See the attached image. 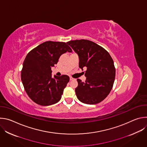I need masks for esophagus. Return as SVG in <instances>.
Segmentation results:
<instances>
[{
  "label": "esophagus",
  "instance_id": "1",
  "mask_svg": "<svg viewBox=\"0 0 147 147\" xmlns=\"http://www.w3.org/2000/svg\"><path fill=\"white\" fill-rule=\"evenodd\" d=\"M73 80H74V78H73V77H70V81Z\"/></svg>",
  "mask_w": 147,
  "mask_h": 147
}]
</instances>
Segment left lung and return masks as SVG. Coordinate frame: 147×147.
Instances as JSON below:
<instances>
[{
  "mask_svg": "<svg viewBox=\"0 0 147 147\" xmlns=\"http://www.w3.org/2000/svg\"><path fill=\"white\" fill-rule=\"evenodd\" d=\"M79 57V67L85 72L86 80L77 79L76 94L84 103L96 104L110 93L114 83L116 69L109 53L98 44L87 39L70 40L67 42Z\"/></svg>",
  "mask_w": 147,
  "mask_h": 147,
  "instance_id": "8db88e82",
  "label": "left lung"
}]
</instances>
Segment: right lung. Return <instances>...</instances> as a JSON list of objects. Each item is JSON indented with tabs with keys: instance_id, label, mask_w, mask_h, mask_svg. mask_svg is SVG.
Here are the masks:
<instances>
[{
	"instance_id": "right-lung-1",
	"label": "right lung",
	"mask_w": 147,
	"mask_h": 147,
	"mask_svg": "<svg viewBox=\"0 0 147 147\" xmlns=\"http://www.w3.org/2000/svg\"><path fill=\"white\" fill-rule=\"evenodd\" d=\"M71 52V48L63 42L47 41L26 56L21 72L25 91L36 103L49 106L58 102L70 80L67 75L52 77L51 68L57 63L60 56Z\"/></svg>"
}]
</instances>
